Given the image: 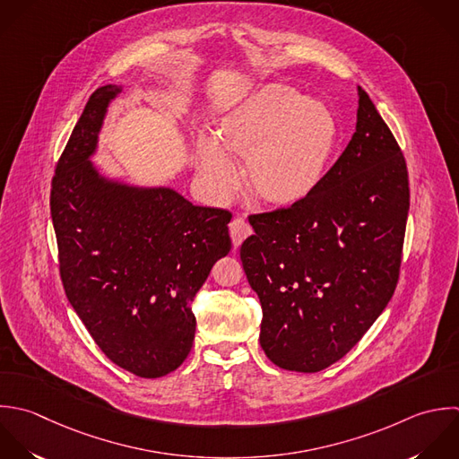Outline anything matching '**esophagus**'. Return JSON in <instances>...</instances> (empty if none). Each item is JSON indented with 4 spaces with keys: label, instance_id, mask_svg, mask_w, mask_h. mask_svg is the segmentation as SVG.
Masks as SVG:
<instances>
[{
    "label": "esophagus",
    "instance_id": "34e87169",
    "mask_svg": "<svg viewBox=\"0 0 459 459\" xmlns=\"http://www.w3.org/2000/svg\"><path fill=\"white\" fill-rule=\"evenodd\" d=\"M229 230H230V238H232L234 247H239L252 234V227L243 218L232 220L230 225H229Z\"/></svg>",
    "mask_w": 459,
    "mask_h": 459
}]
</instances>
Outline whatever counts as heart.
Listing matches in <instances>:
<instances>
[{"instance_id":"obj_1","label":"heart","mask_w":459,"mask_h":459,"mask_svg":"<svg viewBox=\"0 0 459 459\" xmlns=\"http://www.w3.org/2000/svg\"><path fill=\"white\" fill-rule=\"evenodd\" d=\"M340 139L338 119L322 101L286 83H264L218 117L216 135L196 139V168L212 198H227L243 160L247 191L273 209L309 200L325 180Z\"/></svg>"}]
</instances>
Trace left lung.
<instances>
[{"label":"left lung","mask_w":459,"mask_h":459,"mask_svg":"<svg viewBox=\"0 0 459 459\" xmlns=\"http://www.w3.org/2000/svg\"><path fill=\"white\" fill-rule=\"evenodd\" d=\"M356 132L316 193L250 216L239 255L263 307L261 347L291 372L342 359L388 306L410 211L404 155L358 87Z\"/></svg>","instance_id":"1"}]
</instances>
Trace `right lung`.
Instances as JSON below:
<instances>
[{"label":"right lung","instance_id":"obj_1","mask_svg":"<svg viewBox=\"0 0 459 459\" xmlns=\"http://www.w3.org/2000/svg\"><path fill=\"white\" fill-rule=\"evenodd\" d=\"M125 85L96 89L56 164L51 220L62 284L103 354L155 379L187 358L195 293L230 252L223 209L193 205L169 186H139L103 173L92 157L110 103Z\"/></svg>","mask_w":459,"mask_h":459}]
</instances>
